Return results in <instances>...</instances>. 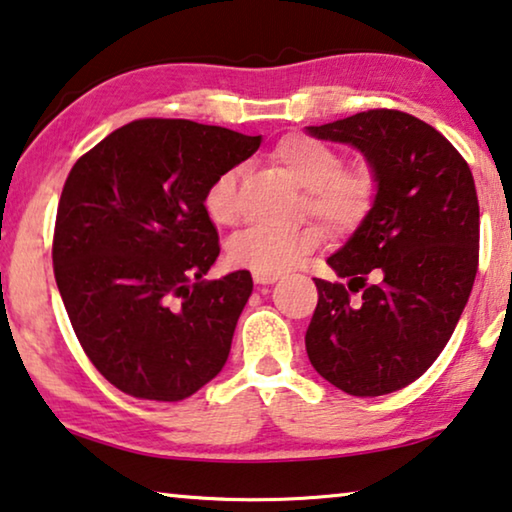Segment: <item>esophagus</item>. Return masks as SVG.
Masks as SVG:
<instances>
[{
	"label": "esophagus",
	"instance_id": "34e87169",
	"mask_svg": "<svg viewBox=\"0 0 512 512\" xmlns=\"http://www.w3.org/2000/svg\"><path fill=\"white\" fill-rule=\"evenodd\" d=\"M253 280L257 285H273L280 280V273H266V271H253Z\"/></svg>",
	"mask_w": 512,
	"mask_h": 512
}]
</instances>
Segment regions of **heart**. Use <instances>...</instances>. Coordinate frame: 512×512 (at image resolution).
Here are the masks:
<instances>
[{
	"label": "heart",
	"mask_w": 512,
	"mask_h": 512,
	"mask_svg": "<svg viewBox=\"0 0 512 512\" xmlns=\"http://www.w3.org/2000/svg\"><path fill=\"white\" fill-rule=\"evenodd\" d=\"M273 158L285 167L305 193V209L333 232H347L368 216L377 183L365 167H342L338 151L308 135H289L278 142ZM241 167H227L209 181L202 207L211 223L230 225L236 218V188ZM322 241L315 225L299 230L248 227L227 241V257L236 266L282 273L301 264Z\"/></svg>",
	"instance_id": "b5f03b06"
}]
</instances>
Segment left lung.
Returning a JSON list of instances; mask_svg holds the SVG:
<instances>
[{
	"mask_svg": "<svg viewBox=\"0 0 512 512\" xmlns=\"http://www.w3.org/2000/svg\"><path fill=\"white\" fill-rule=\"evenodd\" d=\"M305 131L352 144L377 183L368 216L326 259L338 278H349L347 287L315 278L319 301L305 352L349 395L400 391L437 361L474 287V177L444 135L400 110L358 112ZM352 291L362 299L352 302Z\"/></svg>",
	"mask_w": 512,
	"mask_h": 512,
	"instance_id": "1",
	"label": "left lung"
}]
</instances>
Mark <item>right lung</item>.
<instances>
[{
  "label": "right lung",
  "instance_id": "add662e5",
  "mask_svg": "<svg viewBox=\"0 0 512 512\" xmlns=\"http://www.w3.org/2000/svg\"><path fill=\"white\" fill-rule=\"evenodd\" d=\"M259 144L188 119H137L68 174L55 280L89 361L126 395L179 402L223 370L253 278L204 280L220 246L202 197Z\"/></svg>",
  "mask_w": 512,
  "mask_h": 512
}]
</instances>
